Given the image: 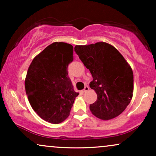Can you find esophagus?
Returning <instances> with one entry per match:
<instances>
[{
	"instance_id": "34e87169",
	"label": "esophagus",
	"mask_w": 156,
	"mask_h": 156,
	"mask_svg": "<svg viewBox=\"0 0 156 156\" xmlns=\"http://www.w3.org/2000/svg\"><path fill=\"white\" fill-rule=\"evenodd\" d=\"M89 87H88V86H86V87H84V89L82 90V92H87V91H89Z\"/></svg>"
}]
</instances>
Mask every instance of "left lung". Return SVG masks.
Returning <instances> with one entry per match:
<instances>
[{"label":"left lung","instance_id":"obj_1","mask_svg":"<svg viewBox=\"0 0 156 156\" xmlns=\"http://www.w3.org/2000/svg\"><path fill=\"white\" fill-rule=\"evenodd\" d=\"M75 51L92 76L89 86L98 96L95 103L89 105L93 115L102 120L117 117L133 97V73L129 64L106 42L76 45Z\"/></svg>","mask_w":156,"mask_h":156}]
</instances>
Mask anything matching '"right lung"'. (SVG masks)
Instances as JSON below:
<instances>
[{
    "instance_id": "add662e5",
    "label": "right lung",
    "mask_w": 156,
    "mask_h": 156,
    "mask_svg": "<svg viewBox=\"0 0 156 156\" xmlns=\"http://www.w3.org/2000/svg\"><path fill=\"white\" fill-rule=\"evenodd\" d=\"M73 61L72 44L56 42L35 56L28 69L25 88L28 101L39 117L50 123L65 120L78 95L68 77Z\"/></svg>"
}]
</instances>
